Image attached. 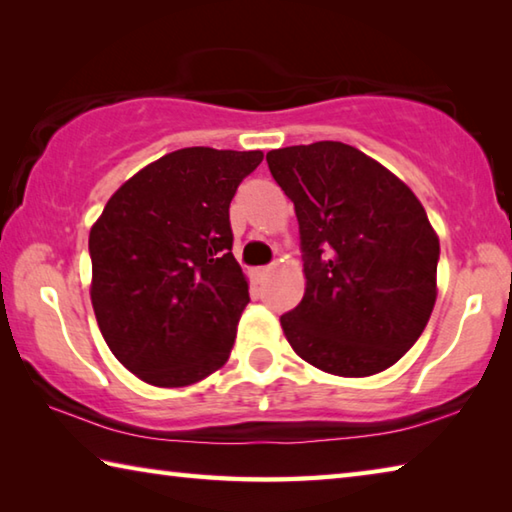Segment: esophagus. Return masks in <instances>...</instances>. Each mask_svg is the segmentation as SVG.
<instances>
[{
  "mask_svg": "<svg viewBox=\"0 0 512 512\" xmlns=\"http://www.w3.org/2000/svg\"><path fill=\"white\" fill-rule=\"evenodd\" d=\"M268 273H271V266H259V268H255V271H253V275L257 277V280H264Z\"/></svg>",
  "mask_w": 512,
  "mask_h": 512,
  "instance_id": "obj_1",
  "label": "esophagus"
}]
</instances>
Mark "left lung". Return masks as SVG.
I'll return each mask as SVG.
<instances>
[{"instance_id": "left-lung-1", "label": "left lung", "mask_w": 512, "mask_h": 512, "mask_svg": "<svg viewBox=\"0 0 512 512\" xmlns=\"http://www.w3.org/2000/svg\"><path fill=\"white\" fill-rule=\"evenodd\" d=\"M293 205L305 296L280 318L293 352L336 377L391 368L436 305L440 241L393 171L343 142L266 153Z\"/></svg>"}]
</instances>
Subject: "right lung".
<instances>
[{"mask_svg": "<svg viewBox=\"0 0 512 512\" xmlns=\"http://www.w3.org/2000/svg\"><path fill=\"white\" fill-rule=\"evenodd\" d=\"M262 151L189 146L128 178L90 230V298L121 366L180 388L235 345L248 280L232 255L230 201Z\"/></svg>", "mask_w": 512, "mask_h": 512, "instance_id": "right-lung-1", "label": "right lung"}]
</instances>
